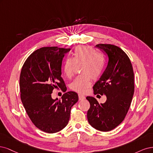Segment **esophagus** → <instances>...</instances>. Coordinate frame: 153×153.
I'll list each match as a JSON object with an SVG mask.
<instances>
[{
  "mask_svg": "<svg viewBox=\"0 0 153 153\" xmlns=\"http://www.w3.org/2000/svg\"><path fill=\"white\" fill-rule=\"evenodd\" d=\"M79 100H83L86 99V97L81 94H79Z\"/></svg>",
  "mask_w": 153,
  "mask_h": 153,
  "instance_id": "34e87169",
  "label": "esophagus"
}]
</instances>
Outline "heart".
Wrapping results in <instances>:
<instances>
[{
  "mask_svg": "<svg viewBox=\"0 0 153 153\" xmlns=\"http://www.w3.org/2000/svg\"><path fill=\"white\" fill-rule=\"evenodd\" d=\"M82 74L78 76L71 84V89L79 93H86L91 86V79H97L102 75L105 66L104 58L90 47L78 46L72 57L64 61L63 71L65 75L71 78L74 75L76 65H81Z\"/></svg>",
  "mask_w": 153,
  "mask_h": 153,
  "instance_id": "1",
  "label": "heart"
}]
</instances>
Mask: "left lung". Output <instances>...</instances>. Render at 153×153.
<instances>
[{
  "mask_svg": "<svg viewBox=\"0 0 153 153\" xmlns=\"http://www.w3.org/2000/svg\"><path fill=\"white\" fill-rule=\"evenodd\" d=\"M108 56L106 69L93 86L94 94L105 95V103H99L94 97H87L90 103L88 121L102 131L113 130L124 120L134 93V74L130 58L121 49L112 44L95 46Z\"/></svg>",
  "mask_w": 153,
  "mask_h": 153,
  "instance_id": "obj_1",
  "label": "left lung"
}]
</instances>
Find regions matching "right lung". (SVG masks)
<instances>
[{"instance_id":"add662e5","label":"right lung","mask_w":153,"mask_h":153,"mask_svg":"<svg viewBox=\"0 0 153 153\" xmlns=\"http://www.w3.org/2000/svg\"><path fill=\"white\" fill-rule=\"evenodd\" d=\"M70 48L43 47L33 51L25 62L19 77L21 100L30 120L39 130L49 134L62 130L69 121L71 109L78 101L74 91L53 99V90L65 92L62 63Z\"/></svg>"}]
</instances>
